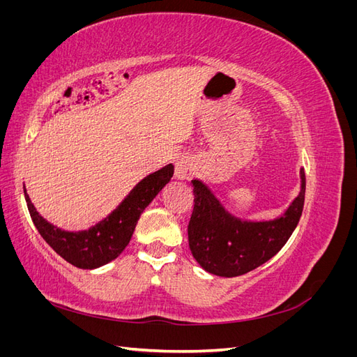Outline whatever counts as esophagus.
Masks as SVG:
<instances>
[{
  "instance_id": "obj_1",
  "label": "esophagus",
  "mask_w": 357,
  "mask_h": 357,
  "mask_svg": "<svg viewBox=\"0 0 357 357\" xmlns=\"http://www.w3.org/2000/svg\"><path fill=\"white\" fill-rule=\"evenodd\" d=\"M192 171V162L188 156H178L174 165V177L177 180H188Z\"/></svg>"
}]
</instances>
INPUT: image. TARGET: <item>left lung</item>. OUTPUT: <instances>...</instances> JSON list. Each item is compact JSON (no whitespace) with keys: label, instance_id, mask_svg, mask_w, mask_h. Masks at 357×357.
Segmentation results:
<instances>
[{"label":"left lung","instance_id":"left-lung-1","mask_svg":"<svg viewBox=\"0 0 357 357\" xmlns=\"http://www.w3.org/2000/svg\"><path fill=\"white\" fill-rule=\"evenodd\" d=\"M299 177L298 197L282 214L265 220H247L232 214L204 181L193 178L195 204L188 236L197 262L210 274L236 277L275 256L295 231L304 208V168H301Z\"/></svg>","mask_w":357,"mask_h":357}]
</instances>
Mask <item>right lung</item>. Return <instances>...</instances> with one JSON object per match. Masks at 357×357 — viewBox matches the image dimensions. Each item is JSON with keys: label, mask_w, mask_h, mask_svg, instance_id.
<instances>
[{"label": "right lung", "mask_w": 357, "mask_h": 357, "mask_svg": "<svg viewBox=\"0 0 357 357\" xmlns=\"http://www.w3.org/2000/svg\"><path fill=\"white\" fill-rule=\"evenodd\" d=\"M174 165L168 164L139 180L131 192L105 218L82 231H67L50 223L37 211L26 193L25 201L36 228L61 257L82 269H95L121 255L134 234L139 215L169 183Z\"/></svg>", "instance_id": "1"}]
</instances>
